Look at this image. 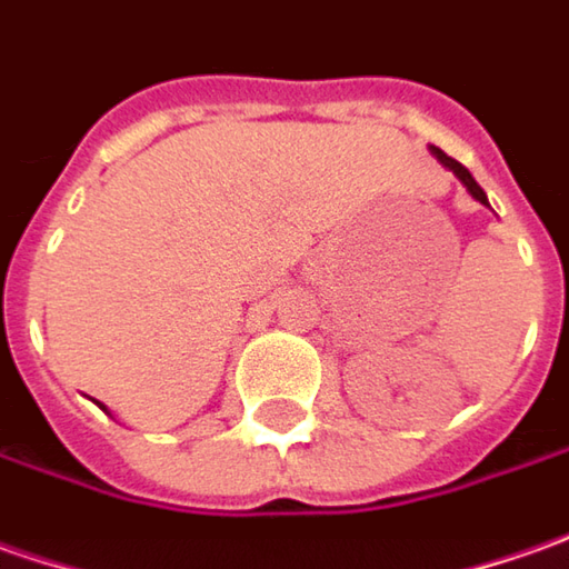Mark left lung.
Listing matches in <instances>:
<instances>
[{
  "label": "left lung",
  "instance_id": "1",
  "mask_svg": "<svg viewBox=\"0 0 569 569\" xmlns=\"http://www.w3.org/2000/svg\"><path fill=\"white\" fill-rule=\"evenodd\" d=\"M435 150V157H438V160H441L443 167L447 169H453V176H457V179H460L462 186L469 188V194H472V198H476V201H481V204H488V198H485V191H481V186L479 182H476V179H472V172H469V169L462 167L460 160H453V157H447V153H443L441 148H431Z\"/></svg>",
  "mask_w": 569,
  "mask_h": 569
}]
</instances>
